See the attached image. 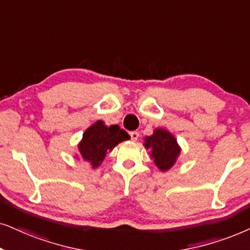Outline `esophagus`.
I'll return each instance as SVG.
<instances>
[{
	"mask_svg": "<svg viewBox=\"0 0 250 250\" xmlns=\"http://www.w3.org/2000/svg\"><path fill=\"white\" fill-rule=\"evenodd\" d=\"M130 138H131V141L136 142V141H137V139L139 138V132H137V131H131V132H130Z\"/></svg>",
	"mask_w": 250,
	"mask_h": 250,
	"instance_id": "esophagus-1",
	"label": "esophagus"
}]
</instances>
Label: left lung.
I'll list each match as a JSON object with an SVG mask.
<instances>
[{
	"label": "left lung",
	"mask_w": 250,
	"mask_h": 250,
	"mask_svg": "<svg viewBox=\"0 0 250 250\" xmlns=\"http://www.w3.org/2000/svg\"><path fill=\"white\" fill-rule=\"evenodd\" d=\"M144 147L159 170L168 171L178 162L182 148L177 138L165 128H155L151 136L144 138Z\"/></svg>",
	"instance_id": "obj_1"
}]
</instances>
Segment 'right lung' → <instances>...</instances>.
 I'll list each match as a JSON object with an SVG mask.
<instances>
[{"instance_id": "right-lung-1", "label": "right lung", "mask_w": 250, "mask_h": 250, "mask_svg": "<svg viewBox=\"0 0 250 250\" xmlns=\"http://www.w3.org/2000/svg\"><path fill=\"white\" fill-rule=\"evenodd\" d=\"M129 138L130 136L118 125L108 127L103 120H98L83 132L82 139L78 144L75 158L96 169L103 164L107 152H111L116 145L128 141Z\"/></svg>"}]
</instances>
